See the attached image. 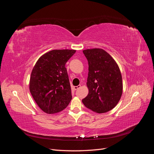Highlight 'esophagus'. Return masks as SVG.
I'll return each mask as SVG.
<instances>
[{"label":"esophagus","mask_w":154,"mask_h":154,"mask_svg":"<svg viewBox=\"0 0 154 154\" xmlns=\"http://www.w3.org/2000/svg\"><path fill=\"white\" fill-rule=\"evenodd\" d=\"M81 87V85H78V86H75V87H74V90H77V89H78V88H80Z\"/></svg>","instance_id":"1"}]
</instances>
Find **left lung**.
Returning <instances> with one entry per match:
<instances>
[{
	"instance_id": "obj_1",
	"label": "left lung",
	"mask_w": 154,
	"mask_h": 154,
	"mask_svg": "<svg viewBox=\"0 0 154 154\" xmlns=\"http://www.w3.org/2000/svg\"><path fill=\"white\" fill-rule=\"evenodd\" d=\"M88 63V94L82 100L87 108L105 113L117 105L123 93L122 76L114 59L100 48L83 51Z\"/></svg>"
}]
</instances>
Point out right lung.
<instances>
[{"label": "right lung", "instance_id": "add662e5", "mask_svg": "<svg viewBox=\"0 0 154 154\" xmlns=\"http://www.w3.org/2000/svg\"><path fill=\"white\" fill-rule=\"evenodd\" d=\"M74 49H54L44 54L32 70L29 91L42 110L55 114L66 109L72 100L66 63Z\"/></svg>", "mask_w": 154, "mask_h": 154}]
</instances>
